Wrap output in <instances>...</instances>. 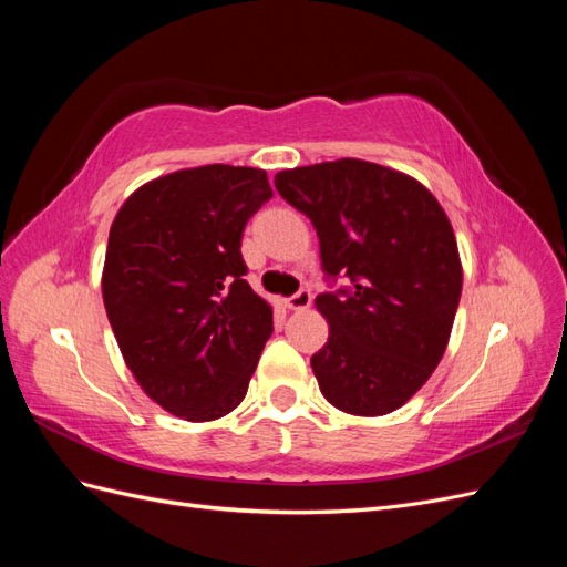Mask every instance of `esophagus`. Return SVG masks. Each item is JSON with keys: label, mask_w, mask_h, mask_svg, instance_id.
Listing matches in <instances>:
<instances>
[{"label": "esophagus", "mask_w": 567, "mask_h": 567, "mask_svg": "<svg viewBox=\"0 0 567 567\" xmlns=\"http://www.w3.org/2000/svg\"><path fill=\"white\" fill-rule=\"evenodd\" d=\"M310 305H312V293L307 288H300L296 296L286 298V307H288V310H293V312L307 310V307H310Z\"/></svg>", "instance_id": "esophagus-1"}]
</instances>
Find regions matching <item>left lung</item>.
Returning a JSON list of instances; mask_svg holds the SVG:
<instances>
[{
    "mask_svg": "<svg viewBox=\"0 0 567 567\" xmlns=\"http://www.w3.org/2000/svg\"><path fill=\"white\" fill-rule=\"evenodd\" d=\"M274 186L315 225L326 281L348 279L315 300L331 326L312 354L321 394L346 414H390L452 333L461 262L447 215L416 179L357 158L284 169Z\"/></svg>",
    "mask_w": 567,
    "mask_h": 567,
    "instance_id": "obj_1",
    "label": "left lung"
}]
</instances>
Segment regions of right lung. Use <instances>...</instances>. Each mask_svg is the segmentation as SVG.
<instances>
[{"instance_id": "right-lung-1", "label": "right lung", "mask_w": 567, "mask_h": 567, "mask_svg": "<svg viewBox=\"0 0 567 567\" xmlns=\"http://www.w3.org/2000/svg\"><path fill=\"white\" fill-rule=\"evenodd\" d=\"M269 198L265 169L203 165L136 188L113 219L106 315L136 383L179 419L213 421L241 404L274 331L241 255L248 219Z\"/></svg>"}]
</instances>
